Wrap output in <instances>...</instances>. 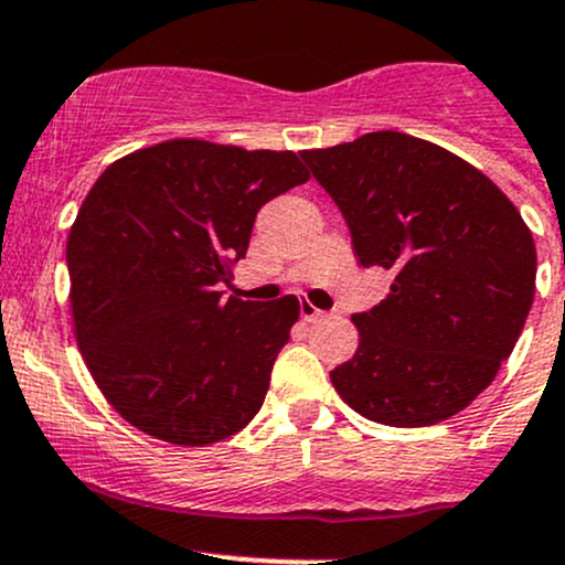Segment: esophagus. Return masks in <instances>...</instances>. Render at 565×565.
Returning a JSON list of instances; mask_svg holds the SVG:
<instances>
[{
	"label": "esophagus",
	"instance_id": "obj_1",
	"mask_svg": "<svg viewBox=\"0 0 565 565\" xmlns=\"http://www.w3.org/2000/svg\"><path fill=\"white\" fill-rule=\"evenodd\" d=\"M300 316H302V319H306V321H319L321 319V316H324V311H319V308H316L313 306V302H300Z\"/></svg>",
	"mask_w": 565,
	"mask_h": 565
}]
</instances>
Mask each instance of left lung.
Here are the masks:
<instances>
[{"label": "left lung", "mask_w": 565, "mask_h": 565, "mask_svg": "<svg viewBox=\"0 0 565 565\" xmlns=\"http://www.w3.org/2000/svg\"><path fill=\"white\" fill-rule=\"evenodd\" d=\"M364 268L392 292L353 313L334 392L364 418L431 426L472 405L510 356L536 289V246L510 198L458 154L399 131L302 150Z\"/></svg>", "instance_id": "obj_1"}]
</instances>
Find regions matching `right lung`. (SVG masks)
<instances>
[{"instance_id": "right-lung-1", "label": "right lung", "mask_w": 565, "mask_h": 565, "mask_svg": "<svg viewBox=\"0 0 565 565\" xmlns=\"http://www.w3.org/2000/svg\"><path fill=\"white\" fill-rule=\"evenodd\" d=\"M295 152L169 139L115 160L66 241L74 338L104 399L171 445L220 443L259 413L300 316L222 297L254 216L308 182Z\"/></svg>"}]
</instances>
